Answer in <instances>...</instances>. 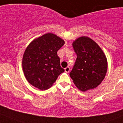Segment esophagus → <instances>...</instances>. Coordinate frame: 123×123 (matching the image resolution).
Listing matches in <instances>:
<instances>
[{
	"instance_id": "obj_1",
	"label": "esophagus",
	"mask_w": 123,
	"mask_h": 123,
	"mask_svg": "<svg viewBox=\"0 0 123 123\" xmlns=\"http://www.w3.org/2000/svg\"><path fill=\"white\" fill-rule=\"evenodd\" d=\"M65 71L66 72H67V73H68V72H69L70 71V68L69 67V66H68V67H66V68H65Z\"/></svg>"
}]
</instances>
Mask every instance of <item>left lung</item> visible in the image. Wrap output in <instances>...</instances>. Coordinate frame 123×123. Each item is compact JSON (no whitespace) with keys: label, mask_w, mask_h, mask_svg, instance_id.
<instances>
[{"label":"left lung","mask_w":123,"mask_h":123,"mask_svg":"<svg viewBox=\"0 0 123 123\" xmlns=\"http://www.w3.org/2000/svg\"><path fill=\"white\" fill-rule=\"evenodd\" d=\"M77 55L69 75L76 87L83 92L97 87L107 70L106 55L97 43L86 36L78 37L72 43Z\"/></svg>","instance_id":"left-lung-1"}]
</instances>
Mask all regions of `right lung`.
I'll return each instance as SVG.
<instances>
[{"label": "right lung", "instance_id": "add662e5", "mask_svg": "<svg viewBox=\"0 0 123 123\" xmlns=\"http://www.w3.org/2000/svg\"><path fill=\"white\" fill-rule=\"evenodd\" d=\"M64 44L62 38L52 33L45 34L29 44L23 54L22 68L31 85L42 91L46 90L65 72L57 55V51Z\"/></svg>", "mask_w": 123, "mask_h": 123}]
</instances>
